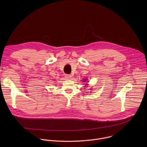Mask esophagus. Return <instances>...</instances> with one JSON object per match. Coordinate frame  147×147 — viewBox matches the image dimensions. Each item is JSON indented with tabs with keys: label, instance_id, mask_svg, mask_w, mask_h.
<instances>
[{
	"label": "esophagus",
	"instance_id": "1",
	"mask_svg": "<svg viewBox=\"0 0 147 147\" xmlns=\"http://www.w3.org/2000/svg\"><path fill=\"white\" fill-rule=\"evenodd\" d=\"M65 77L66 78V79L69 80L71 77V76L70 74H65Z\"/></svg>",
	"mask_w": 147,
	"mask_h": 147
}]
</instances>
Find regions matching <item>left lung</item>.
Returning a JSON list of instances; mask_svg holds the SVG:
<instances>
[{
  "mask_svg": "<svg viewBox=\"0 0 147 147\" xmlns=\"http://www.w3.org/2000/svg\"><path fill=\"white\" fill-rule=\"evenodd\" d=\"M84 80V82H87L86 81H87V80H86V79H84V80ZM86 85H87V84H86ZM87 86H88V85H87Z\"/></svg>",
  "mask_w": 147,
  "mask_h": 147,
  "instance_id": "1",
  "label": "left lung"
}]
</instances>
